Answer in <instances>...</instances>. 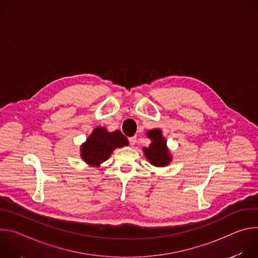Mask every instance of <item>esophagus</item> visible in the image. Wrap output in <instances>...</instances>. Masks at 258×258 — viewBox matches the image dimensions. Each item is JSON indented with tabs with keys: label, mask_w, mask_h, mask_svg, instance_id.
Listing matches in <instances>:
<instances>
[{
	"label": "esophagus",
	"mask_w": 258,
	"mask_h": 258,
	"mask_svg": "<svg viewBox=\"0 0 258 258\" xmlns=\"http://www.w3.org/2000/svg\"><path fill=\"white\" fill-rule=\"evenodd\" d=\"M128 142H130V144H131L132 146H134V145L136 144V142H137V137H136V136H134V137L128 138Z\"/></svg>",
	"instance_id": "esophagus-1"
}]
</instances>
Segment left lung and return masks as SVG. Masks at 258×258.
<instances>
[{"mask_svg": "<svg viewBox=\"0 0 258 258\" xmlns=\"http://www.w3.org/2000/svg\"><path fill=\"white\" fill-rule=\"evenodd\" d=\"M152 143L148 148H144V153L152 165L165 166L170 162V156L167 152L166 141L161 136L160 130H153L147 133Z\"/></svg>", "mask_w": 258, "mask_h": 258, "instance_id": "8db88e82", "label": "left lung"}]
</instances>
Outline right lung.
<instances>
[{
    "label": "right lung",
    "mask_w": 258,
    "mask_h": 258,
    "mask_svg": "<svg viewBox=\"0 0 258 258\" xmlns=\"http://www.w3.org/2000/svg\"><path fill=\"white\" fill-rule=\"evenodd\" d=\"M127 144V139L120 131L108 133L104 127H97L82 146V157L88 164L98 166L108 159L114 149Z\"/></svg>",
    "instance_id": "add662e5"
}]
</instances>
